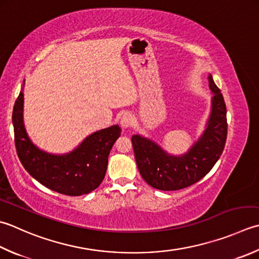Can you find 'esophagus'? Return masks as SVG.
Listing matches in <instances>:
<instances>
[{
    "label": "esophagus",
    "mask_w": 259,
    "mask_h": 259,
    "mask_svg": "<svg viewBox=\"0 0 259 259\" xmlns=\"http://www.w3.org/2000/svg\"><path fill=\"white\" fill-rule=\"evenodd\" d=\"M135 123V118L133 114L130 113H124L122 115V118H121V125L123 126V128H129Z\"/></svg>",
    "instance_id": "obj_1"
}]
</instances>
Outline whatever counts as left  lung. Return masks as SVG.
Masks as SVG:
<instances>
[{"mask_svg":"<svg viewBox=\"0 0 259 259\" xmlns=\"http://www.w3.org/2000/svg\"><path fill=\"white\" fill-rule=\"evenodd\" d=\"M211 111L203 133L184 154L173 155L139 134L131 137L140 175L161 191L184 189L204 177L220 158L227 139V109L220 90L210 74Z\"/></svg>","mask_w":259,"mask_h":259,"instance_id":"left-lung-1","label":"left lung"}]
</instances>
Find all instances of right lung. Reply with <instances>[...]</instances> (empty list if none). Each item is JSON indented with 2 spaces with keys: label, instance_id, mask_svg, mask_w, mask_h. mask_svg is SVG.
<instances>
[{
  "label": "right lung",
  "instance_id": "right-lung-1",
  "mask_svg": "<svg viewBox=\"0 0 259 259\" xmlns=\"http://www.w3.org/2000/svg\"><path fill=\"white\" fill-rule=\"evenodd\" d=\"M23 86L14 103L12 122L19 159L34 180L60 194L78 196L95 190L105 176L110 150L121 135L118 124L95 131L75 149L52 154L35 146L23 121Z\"/></svg>",
  "mask_w": 259,
  "mask_h": 259
}]
</instances>
